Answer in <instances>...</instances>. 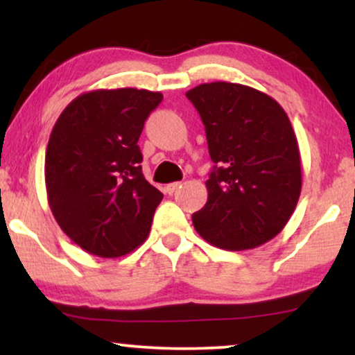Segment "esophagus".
Segmentation results:
<instances>
[{
    "label": "esophagus",
    "instance_id": "1",
    "mask_svg": "<svg viewBox=\"0 0 355 355\" xmlns=\"http://www.w3.org/2000/svg\"><path fill=\"white\" fill-rule=\"evenodd\" d=\"M179 187H181V182H171V184H168L166 187H164V191H166V193H169V196H171V193L176 192Z\"/></svg>",
    "mask_w": 355,
    "mask_h": 355
}]
</instances>
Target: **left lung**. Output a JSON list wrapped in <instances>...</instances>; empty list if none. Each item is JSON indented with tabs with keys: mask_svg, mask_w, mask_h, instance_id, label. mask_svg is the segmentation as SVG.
I'll list each match as a JSON object with an SVG mask.
<instances>
[{
	"mask_svg": "<svg viewBox=\"0 0 355 355\" xmlns=\"http://www.w3.org/2000/svg\"><path fill=\"white\" fill-rule=\"evenodd\" d=\"M207 132L213 163L196 231L225 250L255 249L278 236L302 191L299 144L278 101L249 85L210 82L186 94Z\"/></svg>",
	"mask_w": 355,
	"mask_h": 355,
	"instance_id": "1",
	"label": "left lung"
}]
</instances>
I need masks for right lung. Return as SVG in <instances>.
Listing matches in <instances>:
<instances>
[{
  "mask_svg": "<svg viewBox=\"0 0 355 355\" xmlns=\"http://www.w3.org/2000/svg\"><path fill=\"white\" fill-rule=\"evenodd\" d=\"M159 92L98 89L62 110L45 155L53 216L69 239L101 259H118L147 239L163 193L142 174L139 137Z\"/></svg>",
  "mask_w": 355,
  "mask_h": 355,
  "instance_id": "1",
  "label": "right lung"
}]
</instances>
